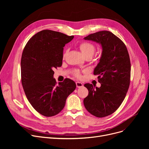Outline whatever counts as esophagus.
<instances>
[{
  "instance_id": "34e87169",
  "label": "esophagus",
  "mask_w": 149,
  "mask_h": 149,
  "mask_svg": "<svg viewBox=\"0 0 149 149\" xmlns=\"http://www.w3.org/2000/svg\"><path fill=\"white\" fill-rule=\"evenodd\" d=\"M76 86H77V87L78 88H81V87L83 86V83H81V82L77 81V82H76Z\"/></svg>"
}]
</instances>
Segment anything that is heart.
<instances>
[{
    "label": "heart",
    "instance_id": "1",
    "mask_svg": "<svg viewBox=\"0 0 149 149\" xmlns=\"http://www.w3.org/2000/svg\"><path fill=\"white\" fill-rule=\"evenodd\" d=\"M79 47L84 57H87V56L92 57L95 50V46L93 45L92 43L88 42H83L80 43L79 45ZM66 53V51L63 54V57H65ZM73 74H74V76H75L78 78L81 77V74H80L79 70H75Z\"/></svg>",
    "mask_w": 149,
    "mask_h": 149
}]
</instances>
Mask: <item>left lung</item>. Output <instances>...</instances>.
Here are the masks:
<instances>
[{"mask_svg": "<svg viewBox=\"0 0 149 149\" xmlns=\"http://www.w3.org/2000/svg\"><path fill=\"white\" fill-rule=\"evenodd\" d=\"M84 38L102 46L100 62L93 71L101 87L94 88L92 84H85L89 93L83 100L90 113L102 118L115 112L126 97L130 80L129 55L124 42L110 31H98Z\"/></svg>", "mask_w": 149, "mask_h": 149, "instance_id": "1", "label": "left lung"}]
</instances>
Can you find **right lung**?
Here are the masks:
<instances>
[{
  "label": "right lung",
  "mask_w": 149,
  "mask_h": 149,
  "mask_svg": "<svg viewBox=\"0 0 149 149\" xmlns=\"http://www.w3.org/2000/svg\"><path fill=\"white\" fill-rule=\"evenodd\" d=\"M73 36L45 29L31 37L21 58V79L26 98L35 110L52 116L64 108L68 97L76 88L75 83L66 79L57 85L54 69L62 65L65 45Z\"/></svg>",
  "instance_id": "right-lung-1"
}]
</instances>
